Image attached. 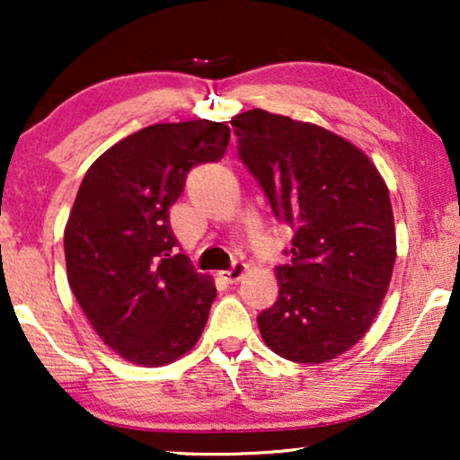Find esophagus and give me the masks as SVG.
Wrapping results in <instances>:
<instances>
[{
    "mask_svg": "<svg viewBox=\"0 0 460 460\" xmlns=\"http://www.w3.org/2000/svg\"><path fill=\"white\" fill-rule=\"evenodd\" d=\"M244 272H247V263L234 261V263H232L230 270H226V272H222V279L228 280V282H236V280L243 279Z\"/></svg>",
    "mask_w": 460,
    "mask_h": 460,
    "instance_id": "1",
    "label": "esophagus"
}]
</instances>
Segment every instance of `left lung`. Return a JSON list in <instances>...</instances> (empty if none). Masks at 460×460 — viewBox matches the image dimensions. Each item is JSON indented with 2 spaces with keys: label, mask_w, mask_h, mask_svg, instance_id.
<instances>
[{
  "label": "left lung",
  "mask_w": 460,
  "mask_h": 460,
  "mask_svg": "<svg viewBox=\"0 0 460 460\" xmlns=\"http://www.w3.org/2000/svg\"><path fill=\"white\" fill-rule=\"evenodd\" d=\"M230 123L238 156L295 232L291 263L276 268L279 299L257 316L263 341L291 362H329L367 335L392 280L387 184L360 148L320 125L261 109Z\"/></svg>",
  "instance_id": "left-lung-1"
}]
</instances>
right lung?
I'll return each mask as SVG.
<instances>
[{"label":"right lung","instance_id":"right-lung-1","mask_svg":"<svg viewBox=\"0 0 460 460\" xmlns=\"http://www.w3.org/2000/svg\"><path fill=\"white\" fill-rule=\"evenodd\" d=\"M226 121L156 123L87 169L65 228L66 276L98 337L123 360L165 367L197 345L216 285L199 274L169 224L194 165L228 148Z\"/></svg>","mask_w":460,"mask_h":460}]
</instances>
